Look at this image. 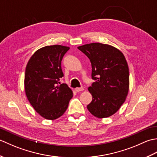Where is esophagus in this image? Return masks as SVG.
<instances>
[{
    "label": "esophagus",
    "instance_id": "34e87169",
    "mask_svg": "<svg viewBox=\"0 0 157 157\" xmlns=\"http://www.w3.org/2000/svg\"><path fill=\"white\" fill-rule=\"evenodd\" d=\"M84 90V88H75V91L77 92H82V91H83Z\"/></svg>",
    "mask_w": 157,
    "mask_h": 157
}]
</instances>
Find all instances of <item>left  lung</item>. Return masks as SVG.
I'll return each mask as SVG.
<instances>
[{
  "instance_id": "8db88e82",
  "label": "left lung",
  "mask_w": 157,
  "mask_h": 157,
  "mask_svg": "<svg viewBox=\"0 0 157 157\" xmlns=\"http://www.w3.org/2000/svg\"><path fill=\"white\" fill-rule=\"evenodd\" d=\"M78 48L90 61L92 78L95 80L88 88L92 101L87 109L96 117H109L120 109L129 92V67L125 56L114 46L98 42Z\"/></svg>"
}]
</instances>
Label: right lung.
I'll return each mask as SVG.
<instances>
[{
	"mask_svg": "<svg viewBox=\"0 0 157 157\" xmlns=\"http://www.w3.org/2000/svg\"><path fill=\"white\" fill-rule=\"evenodd\" d=\"M69 49L62 45L44 46L32 55L26 65V96L35 111L44 119L55 120L62 116L73 97V91L67 85L58 84L63 76L62 59Z\"/></svg>",
	"mask_w": 157,
	"mask_h": 157,
	"instance_id": "add662e5",
	"label": "right lung"
}]
</instances>
